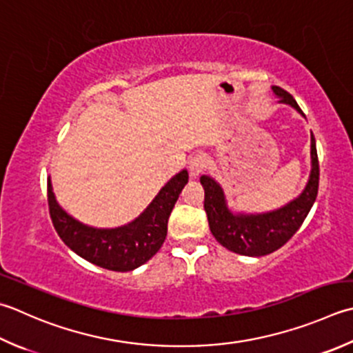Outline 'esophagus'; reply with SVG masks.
I'll list each match as a JSON object with an SVG mask.
<instances>
[{
	"label": "esophagus",
	"instance_id": "obj_1",
	"mask_svg": "<svg viewBox=\"0 0 353 353\" xmlns=\"http://www.w3.org/2000/svg\"><path fill=\"white\" fill-rule=\"evenodd\" d=\"M206 167V159L203 156H194L188 161V171L191 177H197L202 174V171Z\"/></svg>",
	"mask_w": 353,
	"mask_h": 353
}]
</instances>
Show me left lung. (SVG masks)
Returning <instances> with one entry per match:
<instances>
[{
  "mask_svg": "<svg viewBox=\"0 0 353 353\" xmlns=\"http://www.w3.org/2000/svg\"><path fill=\"white\" fill-rule=\"evenodd\" d=\"M272 92L280 98V102L288 103L303 114L299 103L286 90L274 85ZM310 163L312 170L301 194L279 210L261 214L232 212L228 208L222 186L210 176L200 177V183L205 190L203 206L212 236L226 250L248 257H261L277 251L300 230L319 194L320 167L312 133H310Z\"/></svg>",
  "mask_w": 353,
  "mask_h": 353,
  "instance_id": "left-lung-1",
  "label": "left lung"
}]
</instances>
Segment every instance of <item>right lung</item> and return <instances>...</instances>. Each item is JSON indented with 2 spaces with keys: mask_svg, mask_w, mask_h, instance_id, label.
<instances>
[{
  "mask_svg": "<svg viewBox=\"0 0 353 353\" xmlns=\"http://www.w3.org/2000/svg\"><path fill=\"white\" fill-rule=\"evenodd\" d=\"M188 183V171L182 170L159 191L139 217L112 230L92 228L78 222L61 208L47 182L48 210L61 240L90 263L108 271L128 272L153 257L167 237L168 219L179 194Z\"/></svg>",
  "mask_w": 353,
  "mask_h": 353,
  "instance_id": "right-lung-1",
  "label": "right lung"
}]
</instances>
